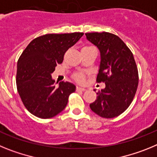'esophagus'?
Instances as JSON below:
<instances>
[{
	"label": "esophagus",
	"mask_w": 157,
	"mask_h": 157,
	"mask_svg": "<svg viewBox=\"0 0 157 157\" xmlns=\"http://www.w3.org/2000/svg\"><path fill=\"white\" fill-rule=\"evenodd\" d=\"M86 89L85 88H82V87H76V91H85Z\"/></svg>",
	"instance_id": "esophagus-1"
}]
</instances>
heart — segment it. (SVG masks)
<instances>
[{
    "label": "heart",
    "mask_w": 157,
    "mask_h": 157,
    "mask_svg": "<svg viewBox=\"0 0 157 157\" xmlns=\"http://www.w3.org/2000/svg\"><path fill=\"white\" fill-rule=\"evenodd\" d=\"M74 78L78 82L82 83L85 82V75L82 73H76L74 75Z\"/></svg>",
    "instance_id": "heart-1"
}]
</instances>
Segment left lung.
Masks as SVG:
<instances>
[{
    "mask_svg": "<svg viewBox=\"0 0 157 157\" xmlns=\"http://www.w3.org/2000/svg\"><path fill=\"white\" fill-rule=\"evenodd\" d=\"M86 38L99 48L101 63L98 82L105 88L98 92L91 110L102 118L121 115L133 101L138 85V71L132 52L123 40L109 32L86 33Z\"/></svg>",
    "mask_w": 157,
    "mask_h": 157,
    "instance_id": "8db88e82",
    "label": "left lung"
}]
</instances>
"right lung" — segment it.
<instances>
[{"label": "right lung", "instance_id": "obj_1", "mask_svg": "<svg viewBox=\"0 0 157 157\" xmlns=\"http://www.w3.org/2000/svg\"><path fill=\"white\" fill-rule=\"evenodd\" d=\"M83 33L48 34L34 38L19 56L16 86L26 109L41 119H50L67 106L75 86L68 82L54 84L51 74L61 63L66 51L82 37Z\"/></svg>", "mask_w": 157, "mask_h": 157}]
</instances>
